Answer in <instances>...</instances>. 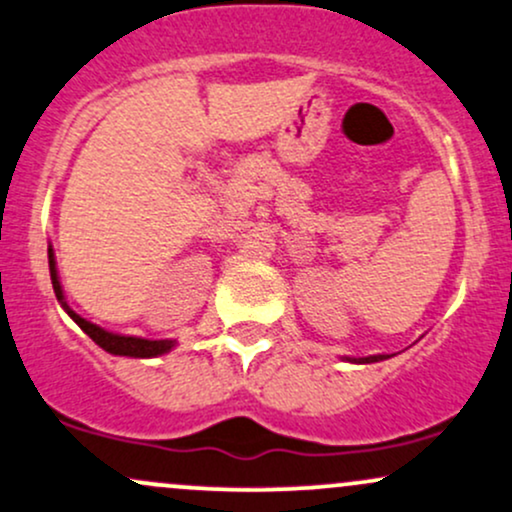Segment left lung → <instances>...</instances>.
Here are the masks:
<instances>
[{"mask_svg": "<svg viewBox=\"0 0 512 512\" xmlns=\"http://www.w3.org/2000/svg\"><path fill=\"white\" fill-rule=\"evenodd\" d=\"M387 356H366V358H354L356 363H373V361H383Z\"/></svg>", "mask_w": 512, "mask_h": 512, "instance_id": "1", "label": "left lung"}]
</instances>
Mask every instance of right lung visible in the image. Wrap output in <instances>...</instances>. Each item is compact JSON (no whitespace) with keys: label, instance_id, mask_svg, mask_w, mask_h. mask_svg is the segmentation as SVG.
<instances>
[{"label":"right lung","instance_id":"right-lung-1","mask_svg":"<svg viewBox=\"0 0 512 512\" xmlns=\"http://www.w3.org/2000/svg\"><path fill=\"white\" fill-rule=\"evenodd\" d=\"M48 260H50V276H52V289H55V296L57 301L62 303V308L67 310L69 317L76 322V325L84 330L88 337L93 339L101 349L110 351V354H117V356H134V358H149V356H161L166 354L175 346L173 339H139V337H122V334H113V332H105L101 330L98 325H93V322L84 320V317H79L74 313L72 308H69L67 301H64V293H62V286H60V279H57V269H55V255H52V248L48 250Z\"/></svg>","mask_w":512,"mask_h":512}]
</instances>
